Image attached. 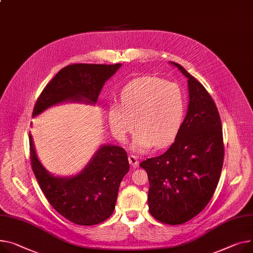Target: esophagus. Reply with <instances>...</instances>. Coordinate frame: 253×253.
I'll list each match as a JSON object with an SVG mask.
<instances>
[{
	"label": "esophagus",
	"mask_w": 253,
	"mask_h": 253,
	"mask_svg": "<svg viewBox=\"0 0 253 253\" xmlns=\"http://www.w3.org/2000/svg\"><path fill=\"white\" fill-rule=\"evenodd\" d=\"M128 160H129V163H130V165H131L132 167H136V166H138V159H137V157H136V156H134V155H129Z\"/></svg>",
	"instance_id": "obj_1"
}]
</instances>
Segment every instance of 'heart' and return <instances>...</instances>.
<instances>
[{
	"mask_svg": "<svg viewBox=\"0 0 253 253\" xmlns=\"http://www.w3.org/2000/svg\"><path fill=\"white\" fill-rule=\"evenodd\" d=\"M121 104L109 109V122L114 136L124 142L136 126L133 147L144 150L170 143L181 126L186 99L175 82L145 76L133 80L120 94ZM136 122L134 123L133 121Z\"/></svg>",
	"mask_w": 253,
	"mask_h": 253,
	"instance_id": "b5f03b06",
	"label": "heart"
}]
</instances>
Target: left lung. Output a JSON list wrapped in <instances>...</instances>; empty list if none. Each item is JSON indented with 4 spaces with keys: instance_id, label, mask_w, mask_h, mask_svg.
Masks as SVG:
<instances>
[{
    "instance_id": "1",
    "label": "left lung",
    "mask_w": 253,
    "mask_h": 253,
    "mask_svg": "<svg viewBox=\"0 0 253 253\" xmlns=\"http://www.w3.org/2000/svg\"><path fill=\"white\" fill-rule=\"evenodd\" d=\"M173 64L188 78L187 114L166 153L146 159L140 167L149 181L150 214L161 223L181 225L210 203L221 177L225 148L212 97L181 65Z\"/></svg>"
}]
</instances>
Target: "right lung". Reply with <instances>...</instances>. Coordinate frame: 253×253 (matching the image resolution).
Masks as SVG:
<instances>
[{"instance_id": "add662e5", "label": "right lung", "mask_w": 253, "mask_h": 253, "mask_svg": "<svg viewBox=\"0 0 253 253\" xmlns=\"http://www.w3.org/2000/svg\"><path fill=\"white\" fill-rule=\"evenodd\" d=\"M121 64H72L64 67L38 97L32 116L64 100H85L95 104L105 82ZM32 171L48 204L67 220L81 226L106 221L115 210L118 191L129 171L126 150L120 146L100 147L89 165L72 178L49 175L41 165L29 134Z\"/></svg>"}]
</instances>
